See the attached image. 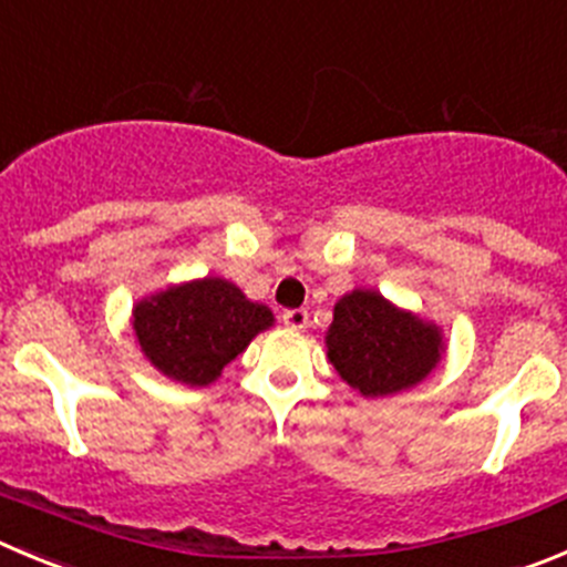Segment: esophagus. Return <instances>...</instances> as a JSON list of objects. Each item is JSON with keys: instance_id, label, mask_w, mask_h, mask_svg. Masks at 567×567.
Returning <instances> with one entry per match:
<instances>
[{"instance_id": "34e87169", "label": "esophagus", "mask_w": 567, "mask_h": 567, "mask_svg": "<svg viewBox=\"0 0 567 567\" xmlns=\"http://www.w3.org/2000/svg\"><path fill=\"white\" fill-rule=\"evenodd\" d=\"M282 324L290 327V330H305L308 327V310H285Z\"/></svg>"}]
</instances>
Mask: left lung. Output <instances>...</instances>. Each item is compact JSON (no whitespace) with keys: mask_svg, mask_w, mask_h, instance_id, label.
<instances>
[{"mask_svg":"<svg viewBox=\"0 0 567 567\" xmlns=\"http://www.w3.org/2000/svg\"><path fill=\"white\" fill-rule=\"evenodd\" d=\"M439 355V327L396 310L374 290H352L336 305L327 358L363 396L411 389L436 367Z\"/></svg>","mask_w":567,"mask_h":567,"instance_id":"8db88e82","label":"left lung"}]
</instances>
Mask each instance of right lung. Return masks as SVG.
<instances>
[{
  "label": "right lung",
  "instance_id": "1",
  "mask_svg": "<svg viewBox=\"0 0 567 567\" xmlns=\"http://www.w3.org/2000/svg\"><path fill=\"white\" fill-rule=\"evenodd\" d=\"M271 321V310L215 277L167 288L134 308L136 341L147 361L187 385L212 383Z\"/></svg>",
  "mask_w": 567,
  "mask_h": 567
}]
</instances>
